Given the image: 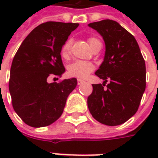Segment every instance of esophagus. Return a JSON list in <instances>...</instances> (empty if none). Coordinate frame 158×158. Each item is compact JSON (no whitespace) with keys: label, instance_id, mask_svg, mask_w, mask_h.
Instances as JSON below:
<instances>
[{"label":"esophagus","instance_id":"34e87169","mask_svg":"<svg viewBox=\"0 0 158 158\" xmlns=\"http://www.w3.org/2000/svg\"><path fill=\"white\" fill-rule=\"evenodd\" d=\"M83 83H85V81L83 80V79H78V85H81Z\"/></svg>","mask_w":158,"mask_h":158}]
</instances>
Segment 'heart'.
Returning a JSON list of instances; mask_svg holds the SVG:
<instances>
[{
  "mask_svg": "<svg viewBox=\"0 0 158 158\" xmlns=\"http://www.w3.org/2000/svg\"><path fill=\"white\" fill-rule=\"evenodd\" d=\"M97 40L95 38H89L88 40L89 45L92 44L93 42ZM72 45V40H68L62 45V56L63 57H68L70 53V49ZM95 69V66L93 65L91 62H85V61H77L73 62L68 68L69 75L77 77V78H85L86 76L89 75V73L92 72Z\"/></svg>",
  "mask_w": 158,
  "mask_h": 158,
  "instance_id": "heart-1",
  "label": "heart"
}]
</instances>
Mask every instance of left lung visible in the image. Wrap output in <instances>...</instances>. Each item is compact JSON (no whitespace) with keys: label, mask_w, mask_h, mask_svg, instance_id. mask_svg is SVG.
<instances>
[{"label":"left lung","mask_w":158,"mask_h":158,"mask_svg":"<svg viewBox=\"0 0 158 158\" xmlns=\"http://www.w3.org/2000/svg\"><path fill=\"white\" fill-rule=\"evenodd\" d=\"M105 43L103 62L96 75L103 84L92 85L88 96L89 113L108 126L122 124L138 110L146 89V64L135 38L118 23L110 19L88 24ZM107 80L110 81L104 88Z\"/></svg>","instance_id":"8db88e82"}]
</instances>
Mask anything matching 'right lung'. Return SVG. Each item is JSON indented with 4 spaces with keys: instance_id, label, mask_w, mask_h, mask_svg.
Here are the masks:
<instances>
[{
    "instance_id": "add662e5",
    "label": "right lung",
    "mask_w": 158,
    "mask_h": 158,
    "mask_svg": "<svg viewBox=\"0 0 158 158\" xmlns=\"http://www.w3.org/2000/svg\"><path fill=\"white\" fill-rule=\"evenodd\" d=\"M79 23L46 22L29 33L16 53L10 70L9 91L13 109L26 124L40 128L61 117L67 98L75 89V78L48 83L65 73L62 45Z\"/></svg>"
}]
</instances>
